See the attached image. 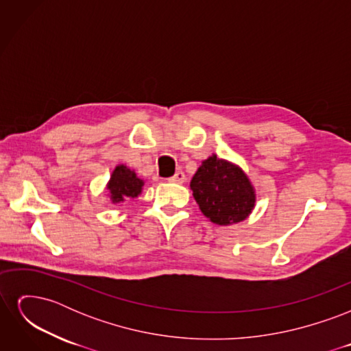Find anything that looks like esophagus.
Returning a JSON list of instances; mask_svg holds the SVG:
<instances>
[{
    "label": "esophagus",
    "instance_id": "1",
    "mask_svg": "<svg viewBox=\"0 0 351 351\" xmlns=\"http://www.w3.org/2000/svg\"><path fill=\"white\" fill-rule=\"evenodd\" d=\"M184 180H186V176H184V173H183V171H177V173L173 176V177H169V178H168V182L182 184V183H184Z\"/></svg>",
    "mask_w": 351,
    "mask_h": 351
}]
</instances>
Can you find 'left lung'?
Listing matches in <instances>:
<instances>
[{
	"instance_id": "8db88e82",
	"label": "left lung",
	"mask_w": 351,
	"mask_h": 351,
	"mask_svg": "<svg viewBox=\"0 0 351 351\" xmlns=\"http://www.w3.org/2000/svg\"><path fill=\"white\" fill-rule=\"evenodd\" d=\"M190 189L202 214L218 226L246 219L256 202L254 189L243 169L217 155L202 162Z\"/></svg>"
}]
</instances>
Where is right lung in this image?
Returning <instances> with one entry per match:
<instances>
[{"label":"right lung","mask_w":351,"mask_h":351,"mask_svg":"<svg viewBox=\"0 0 351 351\" xmlns=\"http://www.w3.org/2000/svg\"><path fill=\"white\" fill-rule=\"evenodd\" d=\"M143 180L136 176L133 169L125 165H117L108 182V192L112 204H121L127 199L137 197L142 193Z\"/></svg>","instance_id":"1"}]
</instances>
